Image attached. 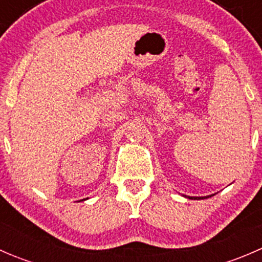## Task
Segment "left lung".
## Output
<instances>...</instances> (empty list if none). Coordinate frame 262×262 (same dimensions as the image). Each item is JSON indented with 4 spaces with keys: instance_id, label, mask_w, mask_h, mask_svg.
Returning a JSON list of instances; mask_svg holds the SVG:
<instances>
[{
    "instance_id": "8db88e82",
    "label": "left lung",
    "mask_w": 262,
    "mask_h": 262,
    "mask_svg": "<svg viewBox=\"0 0 262 262\" xmlns=\"http://www.w3.org/2000/svg\"><path fill=\"white\" fill-rule=\"evenodd\" d=\"M192 199H203V198H202V196H200V198H196V196H195V198H192Z\"/></svg>"
}]
</instances>
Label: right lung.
<instances>
[{"label":"right lung","mask_w":262,"mask_h":262,"mask_svg":"<svg viewBox=\"0 0 262 262\" xmlns=\"http://www.w3.org/2000/svg\"><path fill=\"white\" fill-rule=\"evenodd\" d=\"M82 200H83V199H82Z\"/></svg>","instance_id":"add662e5"}]
</instances>
